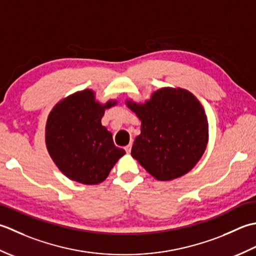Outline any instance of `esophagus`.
Listing matches in <instances>:
<instances>
[{"label":"esophagus","instance_id":"obj_1","mask_svg":"<svg viewBox=\"0 0 256 256\" xmlns=\"http://www.w3.org/2000/svg\"><path fill=\"white\" fill-rule=\"evenodd\" d=\"M124 150H126V152L127 154H129L130 151H132V144H127L126 147H124Z\"/></svg>","mask_w":256,"mask_h":256}]
</instances>
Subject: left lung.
I'll list each match as a JSON object with an SVG mask.
<instances>
[{"label": "left lung", "instance_id": "obj_1", "mask_svg": "<svg viewBox=\"0 0 256 256\" xmlns=\"http://www.w3.org/2000/svg\"><path fill=\"white\" fill-rule=\"evenodd\" d=\"M142 122L132 156L160 181L188 174L204 154L208 118L198 98L184 88L164 87L144 102L126 100Z\"/></svg>", "mask_w": 256, "mask_h": 256}]
</instances>
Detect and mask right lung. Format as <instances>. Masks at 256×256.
Here are the masks:
<instances>
[{
	"instance_id": "obj_1",
	"label": "right lung",
	"mask_w": 256,
	"mask_h": 256,
	"mask_svg": "<svg viewBox=\"0 0 256 256\" xmlns=\"http://www.w3.org/2000/svg\"><path fill=\"white\" fill-rule=\"evenodd\" d=\"M117 100H96L95 92L85 90L62 99L52 109L45 127L50 158L62 174L82 184L105 180L126 151L114 144L112 134L102 124L105 110Z\"/></svg>"
}]
</instances>
